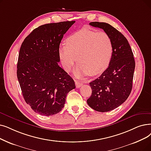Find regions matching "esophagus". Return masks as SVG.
<instances>
[{
  "label": "esophagus",
  "mask_w": 151,
  "mask_h": 151,
  "mask_svg": "<svg viewBox=\"0 0 151 151\" xmlns=\"http://www.w3.org/2000/svg\"><path fill=\"white\" fill-rule=\"evenodd\" d=\"M75 84H76V86L77 88H79L81 86H83V83L81 81H75Z\"/></svg>",
  "instance_id": "1"
}]
</instances>
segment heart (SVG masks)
I'll return each mask as SVG.
<instances>
[{
  "instance_id": "1",
  "label": "heart",
  "mask_w": 151,
  "mask_h": 151,
  "mask_svg": "<svg viewBox=\"0 0 151 151\" xmlns=\"http://www.w3.org/2000/svg\"><path fill=\"white\" fill-rule=\"evenodd\" d=\"M113 54V43L104 32H96L82 28L69 36L65 44L58 48V55L63 68L69 71L76 61L77 76L101 73L110 62Z\"/></svg>"
}]
</instances>
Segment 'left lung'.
Returning a JSON list of instances; mask_svg holds the SVG:
<instances>
[{
    "label": "left lung",
    "mask_w": 151,
    "mask_h": 151,
    "mask_svg": "<svg viewBox=\"0 0 151 151\" xmlns=\"http://www.w3.org/2000/svg\"><path fill=\"white\" fill-rule=\"evenodd\" d=\"M89 24L102 29L113 43V54L109 67L99 78L89 83L92 94L87 100L92 109L106 112L120 106L129 96L135 61L128 40L120 32L106 23L95 22Z\"/></svg>",
    "instance_id": "left-lung-1"
}]
</instances>
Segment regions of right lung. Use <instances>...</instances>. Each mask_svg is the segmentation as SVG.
Wrapping results in <instances>:
<instances>
[{"label":"right lung","mask_w":151,"mask_h":151,"mask_svg":"<svg viewBox=\"0 0 151 151\" xmlns=\"http://www.w3.org/2000/svg\"><path fill=\"white\" fill-rule=\"evenodd\" d=\"M75 23L41 25L24 39L19 49L17 78L24 99L41 115L59 112L67 94L75 88L73 78L58 65L63 35Z\"/></svg>","instance_id":"right-lung-1"}]
</instances>
